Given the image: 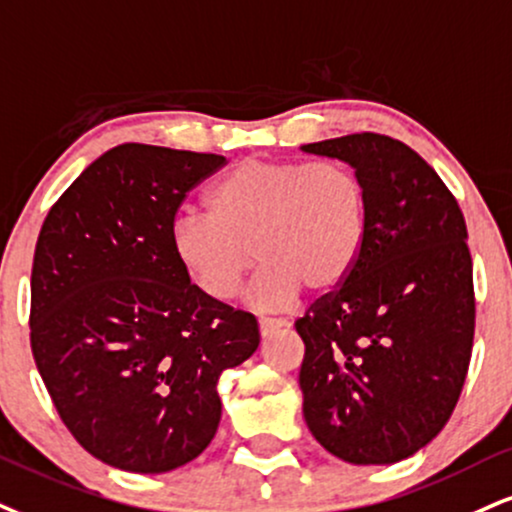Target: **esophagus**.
<instances>
[{"instance_id":"34e87169","label":"esophagus","mask_w":512,"mask_h":512,"mask_svg":"<svg viewBox=\"0 0 512 512\" xmlns=\"http://www.w3.org/2000/svg\"><path fill=\"white\" fill-rule=\"evenodd\" d=\"M288 329V322L286 319H276V317H260V334L262 338H269L274 334H279V331Z\"/></svg>"}]
</instances>
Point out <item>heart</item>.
<instances>
[{
	"instance_id": "b5f03b06",
	"label": "heart",
	"mask_w": 512,
	"mask_h": 512,
	"mask_svg": "<svg viewBox=\"0 0 512 512\" xmlns=\"http://www.w3.org/2000/svg\"><path fill=\"white\" fill-rule=\"evenodd\" d=\"M209 214H183L171 248L202 293L229 300L252 262L264 264L250 303L281 307L334 291L353 272L367 233V188L338 162L250 157L207 193ZM256 255H251V250Z\"/></svg>"
}]
</instances>
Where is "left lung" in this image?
Returning <instances> with one entry per match:
<instances>
[{
    "label": "left lung",
    "mask_w": 512,
    "mask_h": 512,
    "mask_svg": "<svg viewBox=\"0 0 512 512\" xmlns=\"http://www.w3.org/2000/svg\"><path fill=\"white\" fill-rule=\"evenodd\" d=\"M303 150L348 162L367 188L353 272L295 322L305 422L346 463H398L446 427L470 367L463 212L432 166L389 135L353 133Z\"/></svg>",
    "instance_id": "obj_1"
}]
</instances>
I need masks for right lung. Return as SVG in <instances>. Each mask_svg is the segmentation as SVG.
I'll return each mask as SVG.
<instances>
[{"label":"right lung","mask_w":512,"mask_h":512,"mask_svg":"<svg viewBox=\"0 0 512 512\" xmlns=\"http://www.w3.org/2000/svg\"><path fill=\"white\" fill-rule=\"evenodd\" d=\"M221 155L126 143L49 209L30 274V348L61 422L102 463H190L221 420L224 369L260 346L250 312L190 283L171 248L178 207Z\"/></svg>","instance_id":"1"}]
</instances>
